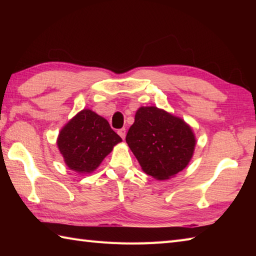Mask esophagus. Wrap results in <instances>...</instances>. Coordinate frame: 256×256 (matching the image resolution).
<instances>
[{"instance_id":"obj_1","label":"esophagus","mask_w":256,"mask_h":256,"mask_svg":"<svg viewBox=\"0 0 256 256\" xmlns=\"http://www.w3.org/2000/svg\"><path fill=\"white\" fill-rule=\"evenodd\" d=\"M118 134L120 136H121V138L124 140V138H125V128L118 130Z\"/></svg>"}]
</instances>
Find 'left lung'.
Segmentation results:
<instances>
[{
    "label": "left lung",
    "mask_w": 256,
    "mask_h": 256,
    "mask_svg": "<svg viewBox=\"0 0 256 256\" xmlns=\"http://www.w3.org/2000/svg\"><path fill=\"white\" fill-rule=\"evenodd\" d=\"M126 143L144 172L157 180L176 176L192 160L196 136L190 125L157 106H140Z\"/></svg>",
    "instance_id": "8db88e82"
}]
</instances>
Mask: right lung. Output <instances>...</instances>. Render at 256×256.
Instances as JSON below:
<instances>
[{
    "instance_id": "1",
    "label": "right lung",
    "mask_w": 256,
    "mask_h": 256,
    "mask_svg": "<svg viewBox=\"0 0 256 256\" xmlns=\"http://www.w3.org/2000/svg\"><path fill=\"white\" fill-rule=\"evenodd\" d=\"M122 138L104 118L84 108L59 132L57 146L69 170L90 174L100 166Z\"/></svg>"
}]
</instances>
